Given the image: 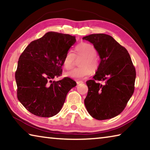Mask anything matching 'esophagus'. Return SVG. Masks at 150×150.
I'll list each match as a JSON object with an SVG mask.
<instances>
[{
	"label": "esophagus",
	"instance_id": "esophagus-1",
	"mask_svg": "<svg viewBox=\"0 0 150 150\" xmlns=\"http://www.w3.org/2000/svg\"><path fill=\"white\" fill-rule=\"evenodd\" d=\"M76 83H77V85H79V84H80V83H83V81H76Z\"/></svg>",
	"mask_w": 150,
	"mask_h": 150
}]
</instances>
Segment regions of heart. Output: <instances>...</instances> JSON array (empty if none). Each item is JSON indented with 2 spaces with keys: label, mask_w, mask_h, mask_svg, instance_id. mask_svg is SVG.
<instances>
[{
  "label": "heart",
  "mask_w": 150,
  "mask_h": 150,
  "mask_svg": "<svg viewBox=\"0 0 150 150\" xmlns=\"http://www.w3.org/2000/svg\"><path fill=\"white\" fill-rule=\"evenodd\" d=\"M96 50L94 45L88 43L82 42L75 47V55L72 50L66 53L63 59V66L66 69H71L73 67L76 56L84 57L81 60L80 65L83 67L76 68L66 73L67 77L81 80L88 77L93 70H96L98 66V58L95 56Z\"/></svg>",
  "instance_id": "obj_1"
}]
</instances>
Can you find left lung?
<instances>
[{
	"label": "left lung",
	"mask_w": 150,
	"mask_h": 150,
	"mask_svg": "<svg viewBox=\"0 0 150 150\" xmlns=\"http://www.w3.org/2000/svg\"><path fill=\"white\" fill-rule=\"evenodd\" d=\"M93 44L100 63L93 80L86 83L85 105L96 120L115 117L122 112L134 91L136 69L128 51L110 35L91 34L83 38ZM102 80V85L96 81Z\"/></svg>",
	"instance_id": "left-lung-1"
}]
</instances>
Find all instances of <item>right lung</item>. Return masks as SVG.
Wrapping results in <instances>:
<instances>
[{
    "mask_svg": "<svg viewBox=\"0 0 150 150\" xmlns=\"http://www.w3.org/2000/svg\"><path fill=\"white\" fill-rule=\"evenodd\" d=\"M75 42V36L49 32L32 41L20 55L15 73L17 97L33 115H57L68 92L77 85L67 77L52 81L62 75L66 53Z\"/></svg>",
    "mask_w": 150,
    "mask_h": 150,
    "instance_id": "1",
    "label": "right lung"
}]
</instances>
